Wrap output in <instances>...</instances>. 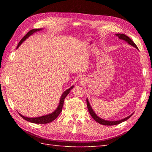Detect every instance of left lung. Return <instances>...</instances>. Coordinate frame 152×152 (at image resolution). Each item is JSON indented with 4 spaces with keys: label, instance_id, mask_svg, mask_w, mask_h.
I'll return each instance as SVG.
<instances>
[{
    "label": "left lung",
    "instance_id": "1",
    "mask_svg": "<svg viewBox=\"0 0 152 152\" xmlns=\"http://www.w3.org/2000/svg\"><path fill=\"white\" fill-rule=\"evenodd\" d=\"M115 36L118 37L119 38V39H121V40H123L125 41L126 42H127L129 44L131 45V46H132L133 47L136 48V49L138 50L137 46V45L135 44L133 42V41L129 37H127L126 34H120V33H119V34H115ZM86 101H87V106H88V110H89V112L90 115H91V117H92L93 119H94L96 122H98L99 124H101V125H118V124H121V123L124 122V121H126V120H127V119H128L129 118H130L131 116L133 114H131L130 115L127 116V117H126V118H124V119H120V120H118V121H108V120H105V119H102L101 118L99 117V116L95 114V112L93 111V110L92 107L91 106V105H90L89 102V100H88V99H86Z\"/></svg>",
    "mask_w": 152,
    "mask_h": 152
}]
</instances>
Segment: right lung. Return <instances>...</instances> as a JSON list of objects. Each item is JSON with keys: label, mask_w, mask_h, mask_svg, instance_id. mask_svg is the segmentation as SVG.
<instances>
[{"label": "right lung", "mask_w": 152, "mask_h": 152, "mask_svg": "<svg viewBox=\"0 0 152 152\" xmlns=\"http://www.w3.org/2000/svg\"><path fill=\"white\" fill-rule=\"evenodd\" d=\"M43 30V28H34V29H32L29 32L26 34V35L22 38V39L19 42L18 46H17V49L19 47V46L23 42L27 39V38L29 37L30 36H31L32 34H33L34 33H36L37 31H40ZM74 88V86H71L69 89H66V91H64L63 92V93L62 94L61 96L60 101H59V103L58 104L57 108H56V110L51 113V114L45 115L43 116H40V117H37V118H28V117H25V116H23V115H21V114H19L20 115V116L21 118H23L25 120L27 121H29L31 123H34V124H48V123H50L51 121H53L54 119H56L57 118V117L58 115L60 114V113L62 111V108H63V102H64V99H65L66 96L69 95V93H70V91L71 89Z\"/></svg>", "instance_id": "obj_1"}]
</instances>
